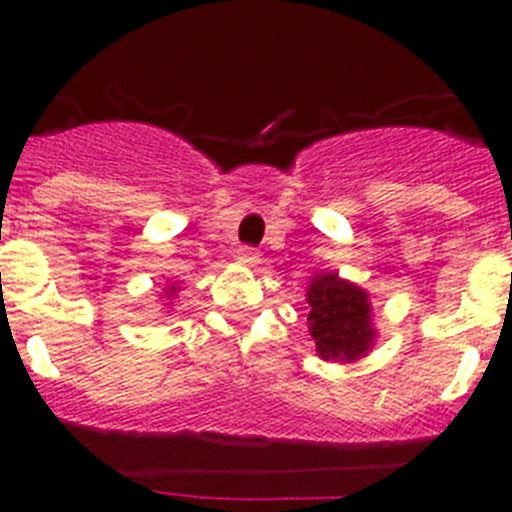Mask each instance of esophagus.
Returning a JSON list of instances; mask_svg holds the SVG:
<instances>
[{"instance_id":"1","label":"esophagus","mask_w":512,"mask_h":512,"mask_svg":"<svg viewBox=\"0 0 512 512\" xmlns=\"http://www.w3.org/2000/svg\"><path fill=\"white\" fill-rule=\"evenodd\" d=\"M235 259L241 261V264H246V266H256L261 261V256H259V251H256V248L241 246V248H238V253H235Z\"/></svg>"}]
</instances>
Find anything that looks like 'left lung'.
Returning a JSON list of instances; mask_svg holds the SVG:
<instances>
[{"instance_id":"obj_1","label":"left lung","mask_w":512,"mask_h":512,"mask_svg":"<svg viewBox=\"0 0 512 512\" xmlns=\"http://www.w3.org/2000/svg\"><path fill=\"white\" fill-rule=\"evenodd\" d=\"M307 302H310L307 323L318 346V356L354 361L369 351L374 328L364 289L343 282L336 274H323L312 279Z\"/></svg>"}]
</instances>
